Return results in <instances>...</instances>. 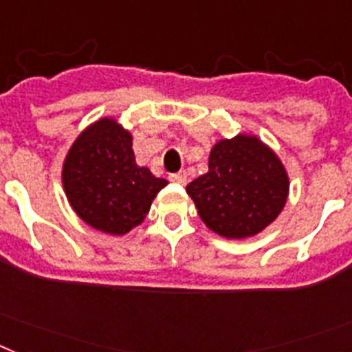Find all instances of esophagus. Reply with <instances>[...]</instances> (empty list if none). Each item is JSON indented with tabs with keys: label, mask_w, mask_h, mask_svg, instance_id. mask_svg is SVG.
<instances>
[{
	"label": "esophagus",
	"mask_w": 352,
	"mask_h": 352,
	"mask_svg": "<svg viewBox=\"0 0 352 352\" xmlns=\"http://www.w3.org/2000/svg\"><path fill=\"white\" fill-rule=\"evenodd\" d=\"M170 181L171 182H177V184H186V182H188V175H186V171H179V173H171Z\"/></svg>",
	"instance_id": "obj_1"
}]
</instances>
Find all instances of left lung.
<instances>
[{
  "mask_svg": "<svg viewBox=\"0 0 352 352\" xmlns=\"http://www.w3.org/2000/svg\"><path fill=\"white\" fill-rule=\"evenodd\" d=\"M186 191L211 231L240 240L276 220L288 197V175L258 138L236 135L214 144L209 171Z\"/></svg>",
  "mask_w": 352,
  "mask_h": 352,
  "instance_id": "8db88e82",
  "label": "left lung"
}]
</instances>
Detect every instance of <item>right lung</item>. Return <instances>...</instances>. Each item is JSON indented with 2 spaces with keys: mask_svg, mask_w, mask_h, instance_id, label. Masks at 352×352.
<instances>
[{
  "mask_svg": "<svg viewBox=\"0 0 352 352\" xmlns=\"http://www.w3.org/2000/svg\"><path fill=\"white\" fill-rule=\"evenodd\" d=\"M62 184L71 208L85 223L120 236L140 226L168 182L135 164L132 135L105 118L73 143Z\"/></svg>",
  "mask_w": 352,
  "mask_h": 352,
  "instance_id": "obj_1",
  "label": "right lung"
}]
</instances>
